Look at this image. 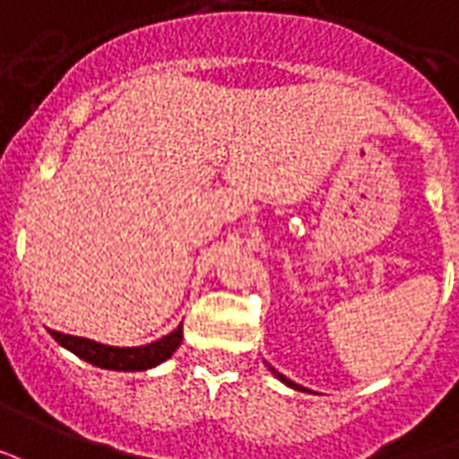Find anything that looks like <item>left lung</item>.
<instances>
[{"label":"left lung","mask_w":459,"mask_h":459,"mask_svg":"<svg viewBox=\"0 0 459 459\" xmlns=\"http://www.w3.org/2000/svg\"><path fill=\"white\" fill-rule=\"evenodd\" d=\"M271 371L276 374V379H281V381H283V384H289V386H293V389H299V391H300L299 384H293V381H290V379H286V377H283V374H279V371H276V369H271Z\"/></svg>","instance_id":"1"}]
</instances>
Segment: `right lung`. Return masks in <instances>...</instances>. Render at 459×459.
Returning <instances> with one entry per match:
<instances>
[{
	"instance_id": "right-lung-1",
	"label": "right lung",
	"mask_w": 459,
	"mask_h": 459,
	"mask_svg": "<svg viewBox=\"0 0 459 459\" xmlns=\"http://www.w3.org/2000/svg\"><path fill=\"white\" fill-rule=\"evenodd\" d=\"M51 337L58 344L73 354H78L80 359L102 367V369H117V371H142L152 369L156 364L166 362L170 354L178 350L180 340H183V325H178L170 335L160 337L156 342L143 344V347H109V344H100L95 340H85V337H73L48 330Z\"/></svg>"
}]
</instances>
